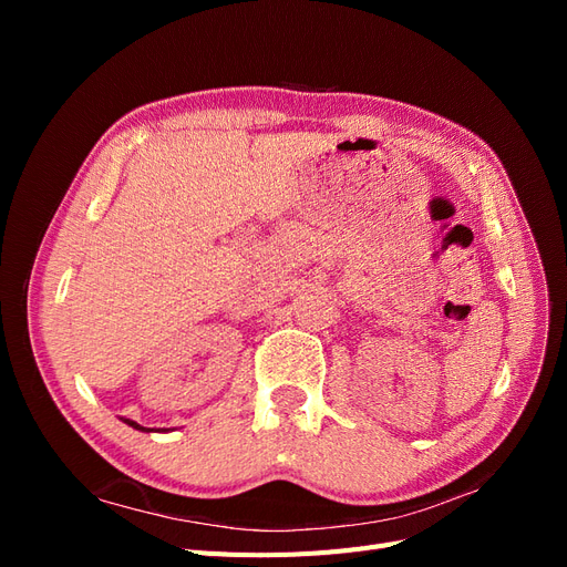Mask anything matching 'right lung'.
<instances>
[{
    "label": "right lung",
    "instance_id": "obj_1",
    "mask_svg": "<svg viewBox=\"0 0 567 567\" xmlns=\"http://www.w3.org/2000/svg\"><path fill=\"white\" fill-rule=\"evenodd\" d=\"M125 423H127V425H132V427H136V431H144V433H148V431H151V427H144V425H140L136 421H130V419H127Z\"/></svg>",
    "mask_w": 567,
    "mask_h": 567
}]
</instances>
